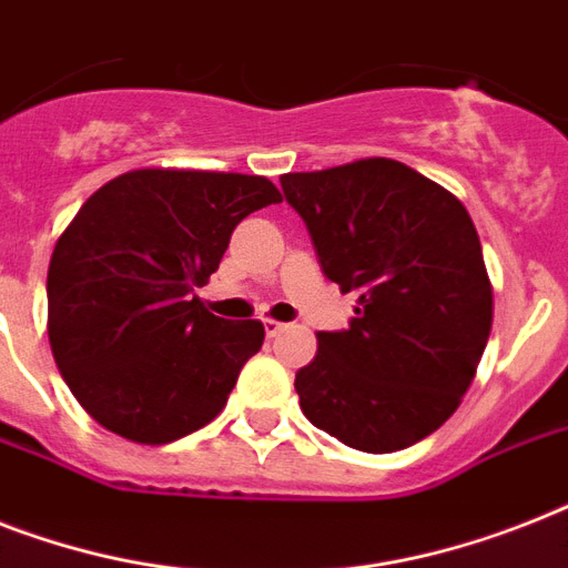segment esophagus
<instances>
[{
    "mask_svg": "<svg viewBox=\"0 0 568 568\" xmlns=\"http://www.w3.org/2000/svg\"><path fill=\"white\" fill-rule=\"evenodd\" d=\"M262 326H265V335H268V338H276V335L285 329V324H280V321H271V317H265V321H262Z\"/></svg>",
    "mask_w": 568,
    "mask_h": 568,
    "instance_id": "obj_1",
    "label": "esophagus"
}]
</instances>
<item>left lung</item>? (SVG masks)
<instances>
[{"label": "left lung", "instance_id": "obj_1", "mask_svg": "<svg viewBox=\"0 0 568 568\" xmlns=\"http://www.w3.org/2000/svg\"><path fill=\"white\" fill-rule=\"evenodd\" d=\"M321 268L356 292L347 329L317 332L294 388L312 426L385 455L455 414L493 326L476 224L458 197L405 163L373 156L283 174Z\"/></svg>", "mask_w": 568, "mask_h": 568}]
</instances>
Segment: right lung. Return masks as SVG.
I'll return each mask as SVG.
<instances>
[{
  "mask_svg": "<svg viewBox=\"0 0 568 568\" xmlns=\"http://www.w3.org/2000/svg\"><path fill=\"white\" fill-rule=\"evenodd\" d=\"M283 195L265 178L140 169L87 197L49 262V344L95 423L133 444H172L227 405L260 321L206 312L242 219Z\"/></svg>",
  "mask_w": 568,
  "mask_h": 568,
  "instance_id": "add662e5",
  "label": "right lung"
}]
</instances>
